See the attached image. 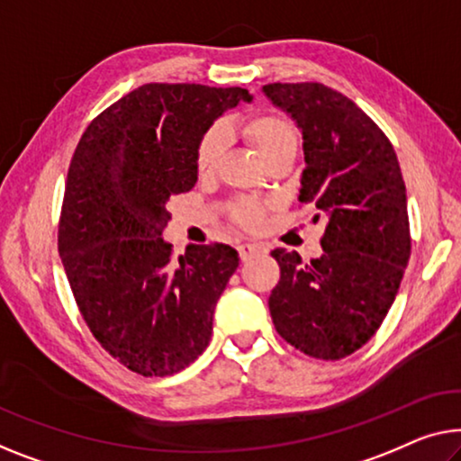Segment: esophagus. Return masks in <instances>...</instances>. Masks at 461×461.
<instances>
[{"mask_svg": "<svg viewBox=\"0 0 461 461\" xmlns=\"http://www.w3.org/2000/svg\"><path fill=\"white\" fill-rule=\"evenodd\" d=\"M260 250H263V246H258V244H249V242H244V244H240V246H238L240 258H242V260H249V258H252L254 254H258Z\"/></svg>", "mask_w": 461, "mask_h": 461, "instance_id": "obj_1", "label": "esophagus"}]
</instances>
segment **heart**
Listing matches in <instances>:
<instances>
[{
    "label": "heart",
    "mask_w": 461,
    "mask_h": 461,
    "mask_svg": "<svg viewBox=\"0 0 461 461\" xmlns=\"http://www.w3.org/2000/svg\"><path fill=\"white\" fill-rule=\"evenodd\" d=\"M242 134L252 142V147L258 150V155L269 163L273 157L287 150H296L298 134L294 123L279 113H257L242 122ZM225 144H228V132L223 126L211 128L203 136L196 150V167L201 176H209L217 167L221 159ZM236 217L246 228H257L263 217V209L257 203H242L236 211Z\"/></svg>",
    "instance_id": "obj_1"
}]
</instances>
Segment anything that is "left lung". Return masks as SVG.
Listing matches in <instances>:
<instances>
[{
    "instance_id": "8db88e82",
    "label": "left lung",
    "mask_w": 461,
    "mask_h": 461,
    "mask_svg": "<svg viewBox=\"0 0 461 461\" xmlns=\"http://www.w3.org/2000/svg\"><path fill=\"white\" fill-rule=\"evenodd\" d=\"M263 93L302 134L298 201L327 217L319 258L271 252L281 269L269 296L273 325L312 358H346L381 327L410 258L400 163L381 128L346 95L319 82H275Z\"/></svg>"
}]
</instances>
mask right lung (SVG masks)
<instances>
[{"mask_svg":"<svg viewBox=\"0 0 461 461\" xmlns=\"http://www.w3.org/2000/svg\"><path fill=\"white\" fill-rule=\"evenodd\" d=\"M250 103L246 88L142 85L88 123L68 171L59 257L82 317L123 366L180 373L209 346L212 312L240 257L161 238L167 203L194 188L196 150L212 122Z\"/></svg>","mask_w":461,"mask_h":461,"instance_id":"1","label":"right lung"}]
</instances>
